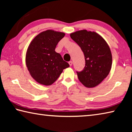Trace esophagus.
Instances as JSON below:
<instances>
[{
  "label": "esophagus",
  "instance_id": "obj_1",
  "mask_svg": "<svg viewBox=\"0 0 132 132\" xmlns=\"http://www.w3.org/2000/svg\"><path fill=\"white\" fill-rule=\"evenodd\" d=\"M69 65H70V66L72 65L73 64V62L72 61H70V62H69Z\"/></svg>",
  "mask_w": 132,
  "mask_h": 132
}]
</instances>
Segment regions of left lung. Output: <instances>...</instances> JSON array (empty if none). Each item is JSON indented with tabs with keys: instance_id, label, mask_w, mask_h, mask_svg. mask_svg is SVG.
I'll return each mask as SVG.
<instances>
[{
	"instance_id": "1",
	"label": "left lung",
	"mask_w": 132,
	"mask_h": 132,
	"mask_svg": "<svg viewBox=\"0 0 132 132\" xmlns=\"http://www.w3.org/2000/svg\"><path fill=\"white\" fill-rule=\"evenodd\" d=\"M70 37L84 53L86 66L77 72L79 81L87 88L95 87L108 76L112 56L108 44L94 31L82 30L71 33Z\"/></svg>"
}]
</instances>
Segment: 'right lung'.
I'll return each mask as SVG.
<instances>
[{
    "instance_id": "obj_1",
    "label": "right lung",
    "mask_w": 132,
    "mask_h": 132,
    "mask_svg": "<svg viewBox=\"0 0 132 132\" xmlns=\"http://www.w3.org/2000/svg\"><path fill=\"white\" fill-rule=\"evenodd\" d=\"M64 35V32L48 30L38 34L29 45L26 55V66L31 77L39 84H52L63 69L69 67L55 51Z\"/></svg>"
}]
</instances>
